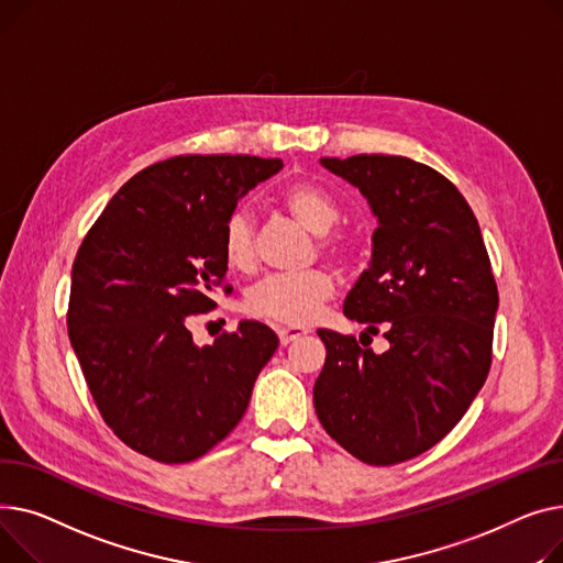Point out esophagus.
<instances>
[{
    "label": "esophagus",
    "mask_w": 563,
    "mask_h": 563,
    "mask_svg": "<svg viewBox=\"0 0 563 563\" xmlns=\"http://www.w3.org/2000/svg\"><path fill=\"white\" fill-rule=\"evenodd\" d=\"M307 334V329L305 327H277V336H279V343L282 345H288V343H292V341H297L300 336H305Z\"/></svg>",
    "instance_id": "obj_1"
}]
</instances>
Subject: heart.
I'll return each mask as SVG.
<instances>
[{
    "label": "heart",
    "instance_id": "obj_1",
    "mask_svg": "<svg viewBox=\"0 0 563 563\" xmlns=\"http://www.w3.org/2000/svg\"><path fill=\"white\" fill-rule=\"evenodd\" d=\"M282 202L297 222L313 231V234H320L318 250L322 254L339 263H347L352 258L354 243L350 239L341 234H327L329 229L336 227L341 209L324 188L311 181H297L282 192ZM220 247L224 263L231 271H250L254 266V229L245 209H236L227 216ZM334 290V275L324 268H313L300 275H271L250 288L245 297V311L254 318L277 324L302 327L320 313Z\"/></svg>",
    "mask_w": 563,
    "mask_h": 563
}]
</instances>
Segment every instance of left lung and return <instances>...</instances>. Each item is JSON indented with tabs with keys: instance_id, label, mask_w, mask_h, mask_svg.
<instances>
[{
	"instance_id": "1",
	"label": "left lung",
	"mask_w": 563,
	"mask_h": 563,
	"mask_svg": "<svg viewBox=\"0 0 563 563\" xmlns=\"http://www.w3.org/2000/svg\"><path fill=\"white\" fill-rule=\"evenodd\" d=\"M320 163L356 186L379 220L371 268L343 311L368 324L361 343L384 329L390 347L375 354L318 329L327 358L313 405L352 456L393 466L448 437L484 386L498 286L473 209L441 173L386 154Z\"/></svg>"
}]
</instances>
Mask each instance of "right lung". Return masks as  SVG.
Here are the masks:
<instances>
[{
  "instance_id": "right-lung-1",
  "label": "right lung",
  "mask_w": 563,
  "mask_h": 563,
  "mask_svg": "<svg viewBox=\"0 0 563 563\" xmlns=\"http://www.w3.org/2000/svg\"><path fill=\"white\" fill-rule=\"evenodd\" d=\"M282 158L184 154L131 177L88 229L73 263L68 334L113 434L161 464H186L229 437L279 341L245 320L192 343L224 284L222 224Z\"/></svg>"
}]
</instances>
